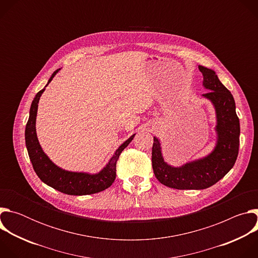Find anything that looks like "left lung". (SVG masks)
Instances as JSON below:
<instances>
[{
	"label": "left lung",
	"instance_id": "1",
	"mask_svg": "<svg viewBox=\"0 0 258 258\" xmlns=\"http://www.w3.org/2000/svg\"><path fill=\"white\" fill-rule=\"evenodd\" d=\"M203 75L202 86L208 92L202 97L215 110L216 142L206 156L186 162L180 166L168 164L162 155L160 140L154 137L152 167L162 185L177 190H203L222 179L234 166L239 152L240 121L231 92L220 83L214 70L198 66Z\"/></svg>",
	"mask_w": 258,
	"mask_h": 258
}]
</instances>
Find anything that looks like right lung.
Listing matches in <instances>:
<instances>
[{"instance_id": "1", "label": "right lung", "mask_w": 258, "mask_h": 258, "mask_svg": "<svg viewBox=\"0 0 258 258\" xmlns=\"http://www.w3.org/2000/svg\"><path fill=\"white\" fill-rule=\"evenodd\" d=\"M59 70L60 68L53 72V75L49 79L46 87L51 83V81L59 72ZM46 87L33 98L29 110V118L25 127L26 149L35 173L38 174L41 180L45 182L46 185L67 195H91L106 190L112 185V182L115 179L116 162L119 158L120 153L133 141L136 134L131 136L118 147L113 156L108 161V163L97 173L69 171L59 167L43 151L35 130V120L36 113H38L39 101L42 94L45 92Z\"/></svg>"}]
</instances>
